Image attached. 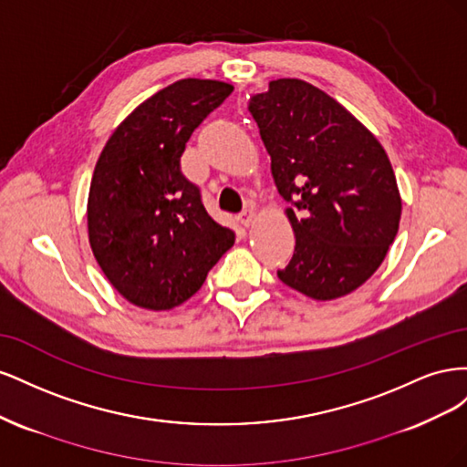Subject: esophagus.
Segmentation results:
<instances>
[{
  "label": "esophagus",
  "mask_w": 467,
  "mask_h": 467,
  "mask_svg": "<svg viewBox=\"0 0 467 467\" xmlns=\"http://www.w3.org/2000/svg\"><path fill=\"white\" fill-rule=\"evenodd\" d=\"M239 222H242V223L245 225V228H249V225H251L253 222H255V210H253V208H245V210L242 212V214H239Z\"/></svg>",
  "instance_id": "34e87169"
}]
</instances>
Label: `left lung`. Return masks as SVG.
Listing matches in <instances>:
<instances>
[{"instance_id": "1", "label": "left lung", "mask_w": 467, "mask_h": 467, "mask_svg": "<svg viewBox=\"0 0 467 467\" xmlns=\"http://www.w3.org/2000/svg\"><path fill=\"white\" fill-rule=\"evenodd\" d=\"M249 112L296 235L278 278L314 300L362 286L400 230L401 196L386 150L333 97L282 78L251 97Z\"/></svg>"}]
</instances>
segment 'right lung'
I'll use <instances>...</instances> for the list:
<instances>
[{
    "label": "right lung",
    "instance_id": "add662e5",
    "mask_svg": "<svg viewBox=\"0 0 467 467\" xmlns=\"http://www.w3.org/2000/svg\"><path fill=\"white\" fill-rule=\"evenodd\" d=\"M232 91L216 79H179L138 105L99 155L89 244L110 285L138 307L161 312L187 302L235 242L181 173L191 134Z\"/></svg>",
    "mask_w": 467,
    "mask_h": 467
}]
</instances>
